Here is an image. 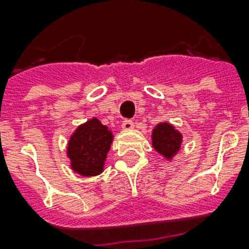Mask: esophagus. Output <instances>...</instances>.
I'll return each mask as SVG.
<instances>
[{
  "label": "esophagus",
  "mask_w": 249,
  "mask_h": 249,
  "mask_svg": "<svg viewBox=\"0 0 249 249\" xmlns=\"http://www.w3.org/2000/svg\"><path fill=\"white\" fill-rule=\"evenodd\" d=\"M121 126H123V129H125V130H130V129L134 128V123H133L132 120H129V119H125V120L123 121Z\"/></svg>",
  "instance_id": "34e87169"
}]
</instances>
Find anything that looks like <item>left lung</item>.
Here are the masks:
<instances>
[{
  "label": "left lung",
  "mask_w": 249,
  "mask_h": 249,
  "mask_svg": "<svg viewBox=\"0 0 249 249\" xmlns=\"http://www.w3.org/2000/svg\"><path fill=\"white\" fill-rule=\"evenodd\" d=\"M152 146L160 155L170 160L181 148L182 134L168 123H160L152 130Z\"/></svg>",
  "instance_id": "left-lung-1"
}]
</instances>
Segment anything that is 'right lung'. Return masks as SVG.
<instances>
[{"mask_svg": "<svg viewBox=\"0 0 249 249\" xmlns=\"http://www.w3.org/2000/svg\"><path fill=\"white\" fill-rule=\"evenodd\" d=\"M112 140V133L95 117L80 125L70 138L67 148L73 172L85 177L101 174Z\"/></svg>", "mask_w": 249, "mask_h": 249, "instance_id": "obj_1", "label": "right lung"}]
</instances>
